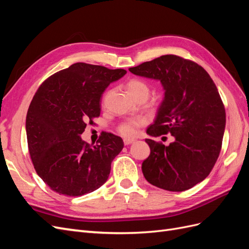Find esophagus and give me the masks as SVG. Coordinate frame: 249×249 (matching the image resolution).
<instances>
[{"label": "esophagus", "instance_id": "1", "mask_svg": "<svg viewBox=\"0 0 249 249\" xmlns=\"http://www.w3.org/2000/svg\"><path fill=\"white\" fill-rule=\"evenodd\" d=\"M134 141H135L134 139H129V138H125V139H124V145H129V144H131V143H133Z\"/></svg>", "mask_w": 249, "mask_h": 249}]
</instances>
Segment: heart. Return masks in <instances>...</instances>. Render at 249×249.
Segmentation results:
<instances>
[{
    "label": "heart",
    "mask_w": 249,
    "mask_h": 249,
    "mask_svg": "<svg viewBox=\"0 0 249 249\" xmlns=\"http://www.w3.org/2000/svg\"><path fill=\"white\" fill-rule=\"evenodd\" d=\"M126 89L129 94L135 99L139 95L148 96L149 94V87L144 81L139 79H132L126 84ZM145 124L144 119H130L127 122L123 123L119 125L118 131L124 137H134L138 133V129Z\"/></svg>",
    "instance_id": "b5f03b06"
}]
</instances>
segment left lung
Segmentation results:
<instances>
[{
    "label": "left lung",
    "mask_w": 249,
    "mask_h": 249,
    "mask_svg": "<svg viewBox=\"0 0 249 249\" xmlns=\"http://www.w3.org/2000/svg\"><path fill=\"white\" fill-rule=\"evenodd\" d=\"M129 71L159 80L165 90L157 117L146 133H170L165 146L145 139L150 155L142 163L148 183L168 191H185L202 182L219 157L225 129V109L209 73L191 60L164 55Z\"/></svg>",
    "instance_id": "obj_1"
}]
</instances>
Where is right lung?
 Returning <instances> with one entry per match:
<instances>
[{"label": "right lung", "mask_w": 249, "mask_h": 249, "mask_svg": "<svg viewBox=\"0 0 249 249\" xmlns=\"http://www.w3.org/2000/svg\"><path fill=\"white\" fill-rule=\"evenodd\" d=\"M126 71L78 62L53 74L37 90L26 118L34 168L53 191L81 196L106 183L123 139L103 133L91 146L80 135L100 116L101 96Z\"/></svg>", "instance_id": "obj_1"}]
</instances>
